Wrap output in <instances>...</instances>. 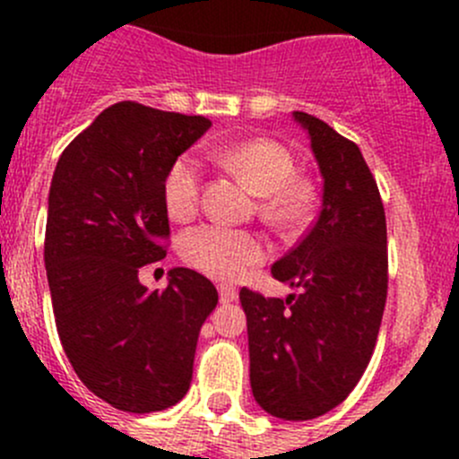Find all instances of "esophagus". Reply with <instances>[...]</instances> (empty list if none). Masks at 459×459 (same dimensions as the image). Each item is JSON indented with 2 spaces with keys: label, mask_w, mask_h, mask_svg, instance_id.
Wrapping results in <instances>:
<instances>
[{
  "label": "esophagus",
  "mask_w": 459,
  "mask_h": 459,
  "mask_svg": "<svg viewBox=\"0 0 459 459\" xmlns=\"http://www.w3.org/2000/svg\"><path fill=\"white\" fill-rule=\"evenodd\" d=\"M217 290H220V302L221 304H230V302H235V299H238V290H235L233 286L220 284V286H217Z\"/></svg>",
  "instance_id": "1"
}]
</instances>
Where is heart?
<instances>
[{"mask_svg": "<svg viewBox=\"0 0 459 459\" xmlns=\"http://www.w3.org/2000/svg\"><path fill=\"white\" fill-rule=\"evenodd\" d=\"M217 161L235 175L253 195L262 197L264 220L280 226L302 224L316 204V188L295 175V160L281 143L247 140L220 148ZM202 173L191 155L175 161L164 178V206L170 220H188L200 204ZM182 255L191 266L217 280H238L253 264L264 259L257 238L224 226H200L182 238Z\"/></svg>", "mask_w": 459, "mask_h": 459, "instance_id": "heart-1", "label": "heart"}]
</instances>
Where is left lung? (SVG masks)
I'll return each mask as SVG.
<instances>
[{
	"label": "left lung",
	"instance_id": "1",
	"mask_svg": "<svg viewBox=\"0 0 459 459\" xmlns=\"http://www.w3.org/2000/svg\"><path fill=\"white\" fill-rule=\"evenodd\" d=\"M322 175V206L302 242L271 266L298 295L242 289L253 397L273 418L304 422L335 409L367 371L384 304L386 217L362 152L295 110Z\"/></svg>",
	"mask_w": 459,
	"mask_h": 459
}]
</instances>
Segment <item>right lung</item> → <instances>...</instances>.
I'll return each mask as SVG.
<instances>
[{
    "mask_svg": "<svg viewBox=\"0 0 459 459\" xmlns=\"http://www.w3.org/2000/svg\"><path fill=\"white\" fill-rule=\"evenodd\" d=\"M208 128L206 117L119 101L55 166L44 264L59 340L88 391L128 413L186 395L200 328L217 307L215 286L191 268H170L161 293L137 277L166 257V173Z\"/></svg>",
    "mask_w": 459,
    "mask_h": 459,
    "instance_id": "obj_1",
    "label": "right lung"
}]
</instances>
